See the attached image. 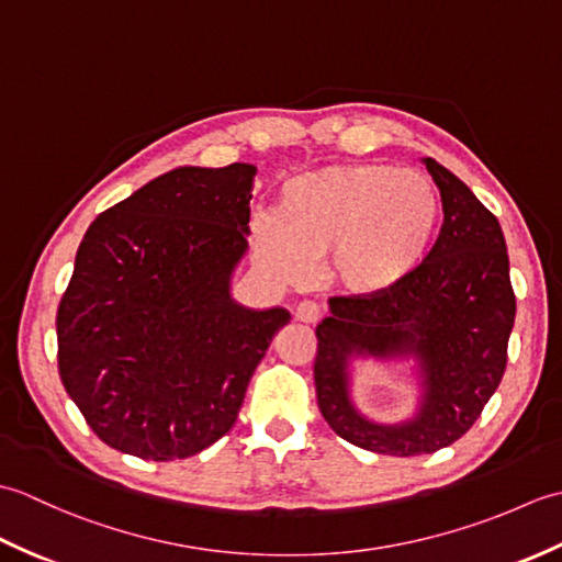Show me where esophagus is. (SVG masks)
<instances>
[{"mask_svg":"<svg viewBox=\"0 0 562 562\" xmlns=\"http://www.w3.org/2000/svg\"><path fill=\"white\" fill-rule=\"evenodd\" d=\"M324 316V306L316 304V302H300L294 308V318L302 321V324H316Z\"/></svg>","mask_w":562,"mask_h":562,"instance_id":"34e87169","label":"esophagus"}]
</instances>
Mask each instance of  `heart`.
Instances as JSON below:
<instances>
[{
  "label": "heart",
  "instance_id": "heart-1",
  "mask_svg": "<svg viewBox=\"0 0 562 562\" xmlns=\"http://www.w3.org/2000/svg\"><path fill=\"white\" fill-rule=\"evenodd\" d=\"M432 181L386 164H333L290 178L278 212H258L254 250L284 282L304 280L326 256L338 290L376 296L423 266L439 229Z\"/></svg>",
  "mask_w": 562,
  "mask_h": 562
}]
</instances>
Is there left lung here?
<instances>
[{
  "label": "left lung",
  "instance_id": "obj_1",
  "mask_svg": "<svg viewBox=\"0 0 562 562\" xmlns=\"http://www.w3.org/2000/svg\"><path fill=\"white\" fill-rule=\"evenodd\" d=\"M445 222L425 262L376 296H330L316 326L314 381L321 415L350 445L391 457H420L453 445L479 420L503 381L517 300L495 214L435 159ZM352 356H413L422 411L408 424H372L349 398Z\"/></svg>",
  "mask_w": 562,
  "mask_h": 562
}]
</instances>
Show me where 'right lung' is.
<instances>
[{
    "label": "right lung",
    "instance_id": "obj_1",
    "mask_svg": "<svg viewBox=\"0 0 562 562\" xmlns=\"http://www.w3.org/2000/svg\"><path fill=\"white\" fill-rule=\"evenodd\" d=\"M256 166H181L101 212L57 308V367L105 445L186 459L224 437L288 308H246L232 272L248 248Z\"/></svg>",
    "mask_w": 562,
    "mask_h": 562
}]
</instances>
